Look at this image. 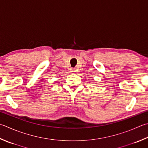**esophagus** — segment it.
<instances>
[{"label":"esophagus","instance_id":"34e87169","mask_svg":"<svg viewBox=\"0 0 148 148\" xmlns=\"http://www.w3.org/2000/svg\"><path fill=\"white\" fill-rule=\"evenodd\" d=\"M71 73H74L75 72V69L74 68H71Z\"/></svg>","mask_w":148,"mask_h":148}]
</instances>
